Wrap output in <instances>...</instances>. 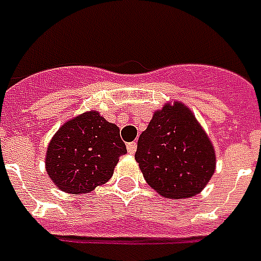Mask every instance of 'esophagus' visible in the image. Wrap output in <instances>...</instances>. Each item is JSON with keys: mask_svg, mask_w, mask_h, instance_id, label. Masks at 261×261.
Listing matches in <instances>:
<instances>
[{"mask_svg": "<svg viewBox=\"0 0 261 261\" xmlns=\"http://www.w3.org/2000/svg\"><path fill=\"white\" fill-rule=\"evenodd\" d=\"M136 150H137V144H136L134 141H133V143H128V144H127V151H128V153H130V154L136 153Z\"/></svg>", "mask_w": 261, "mask_h": 261, "instance_id": "esophagus-1", "label": "esophagus"}]
</instances>
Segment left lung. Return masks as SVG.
<instances>
[{
	"instance_id": "1",
	"label": "left lung",
	"mask_w": 261,
	"mask_h": 261,
	"mask_svg": "<svg viewBox=\"0 0 261 261\" xmlns=\"http://www.w3.org/2000/svg\"><path fill=\"white\" fill-rule=\"evenodd\" d=\"M136 160L145 181L168 198L198 194L216 168L210 140L181 102L154 113L138 138Z\"/></svg>"
}]
</instances>
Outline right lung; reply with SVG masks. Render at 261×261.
<instances>
[{
    "mask_svg": "<svg viewBox=\"0 0 261 261\" xmlns=\"http://www.w3.org/2000/svg\"><path fill=\"white\" fill-rule=\"evenodd\" d=\"M127 153L116 124L90 111L64 124L47 150L49 178L71 194L90 193L107 182L120 155Z\"/></svg>",
    "mask_w": 261,
    "mask_h": 261,
    "instance_id": "right-lung-1",
    "label": "right lung"
}]
</instances>
